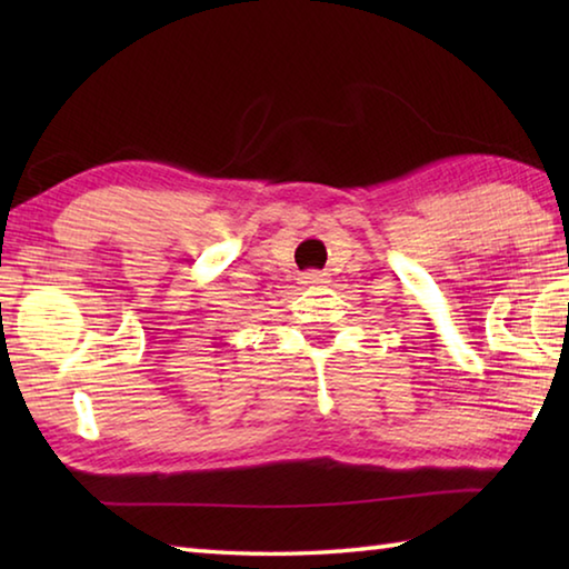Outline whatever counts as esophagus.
Returning <instances> with one entry per match:
<instances>
[{
	"label": "esophagus",
	"mask_w": 569,
	"mask_h": 569,
	"mask_svg": "<svg viewBox=\"0 0 569 569\" xmlns=\"http://www.w3.org/2000/svg\"><path fill=\"white\" fill-rule=\"evenodd\" d=\"M301 283L303 286H323V283H329V278H326V273H321V271H306L301 276Z\"/></svg>",
	"instance_id": "34e87169"
}]
</instances>
